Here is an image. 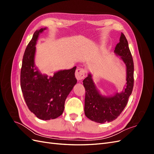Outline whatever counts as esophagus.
I'll list each match as a JSON object with an SVG mask.
<instances>
[{"label":"esophagus","instance_id":"esophagus-1","mask_svg":"<svg viewBox=\"0 0 154 154\" xmlns=\"http://www.w3.org/2000/svg\"><path fill=\"white\" fill-rule=\"evenodd\" d=\"M86 70L83 68H78L75 72V76L78 80H82L85 76Z\"/></svg>","mask_w":154,"mask_h":154}]
</instances>
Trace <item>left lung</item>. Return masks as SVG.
Listing matches in <instances>:
<instances>
[{
	"label": "left lung",
	"instance_id": "obj_1",
	"mask_svg": "<svg viewBox=\"0 0 154 154\" xmlns=\"http://www.w3.org/2000/svg\"><path fill=\"white\" fill-rule=\"evenodd\" d=\"M114 53L120 56L127 66V87L124 91L114 96H101L96 89L91 74L83 81L85 89L84 112L91 120L100 123L112 122L122 112L132 94L134 87V62L128 48V41L123 33L121 34L119 42Z\"/></svg>",
	"mask_w": 154,
	"mask_h": 154
}]
</instances>
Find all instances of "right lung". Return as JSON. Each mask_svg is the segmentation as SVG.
I'll return each instance as SVG.
<instances>
[{
	"label": "right lung",
	"mask_w": 154,
	"mask_h": 154,
	"mask_svg": "<svg viewBox=\"0 0 154 154\" xmlns=\"http://www.w3.org/2000/svg\"><path fill=\"white\" fill-rule=\"evenodd\" d=\"M36 30L24 52L20 72V86L28 109L42 120L56 119L64 110L65 101L76 84V67L54 73L53 77L42 75L35 68V45L40 32Z\"/></svg>",
	"instance_id": "obj_1"
}]
</instances>
